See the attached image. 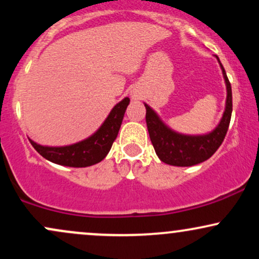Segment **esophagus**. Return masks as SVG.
<instances>
[{
  "label": "esophagus",
  "mask_w": 259,
  "mask_h": 259,
  "mask_svg": "<svg viewBox=\"0 0 259 259\" xmlns=\"http://www.w3.org/2000/svg\"><path fill=\"white\" fill-rule=\"evenodd\" d=\"M133 97H134V99H136V97H138V96H136V95H133Z\"/></svg>",
  "instance_id": "esophagus-1"
}]
</instances>
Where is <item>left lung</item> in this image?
Returning <instances> with one entry per match:
<instances>
[{
	"label": "left lung",
	"instance_id": "8db88e82",
	"mask_svg": "<svg viewBox=\"0 0 259 259\" xmlns=\"http://www.w3.org/2000/svg\"><path fill=\"white\" fill-rule=\"evenodd\" d=\"M221 67L225 84H227V106H225V112L221 123L212 133L200 136L181 135L164 125V123L159 119L153 109L150 106L145 105L146 123L151 142L157 156L162 162L170 165H177V167H190V165L198 164L210 158L224 141L229 124H230L231 112H233V95H231L230 81L222 63Z\"/></svg>",
	"mask_w": 259,
	"mask_h": 259
}]
</instances>
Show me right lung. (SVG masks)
<instances>
[{
	"instance_id": "1",
	"label": "right lung",
	"mask_w": 259,
	"mask_h": 259,
	"mask_svg": "<svg viewBox=\"0 0 259 259\" xmlns=\"http://www.w3.org/2000/svg\"><path fill=\"white\" fill-rule=\"evenodd\" d=\"M129 102L130 100L125 97L118 105H115L100 129L90 138L78 144L64 147H49L41 146L32 140L29 141L44 158L51 160L56 164L74 168L96 164L105 158L111 150L114 140L117 139Z\"/></svg>"
}]
</instances>
